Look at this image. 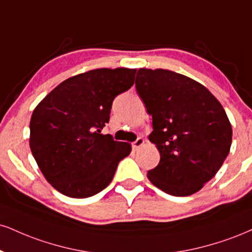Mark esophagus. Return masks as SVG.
<instances>
[{
    "mask_svg": "<svg viewBox=\"0 0 252 252\" xmlns=\"http://www.w3.org/2000/svg\"><path fill=\"white\" fill-rule=\"evenodd\" d=\"M143 144H144V139H143V137H137V139H136L134 143H132V149H134V150H138L139 148H141Z\"/></svg>",
    "mask_w": 252,
    "mask_h": 252,
    "instance_id": "34e87169",
    "label": "esophagus"
}]
</instances>
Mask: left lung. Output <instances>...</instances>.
Instances as JSON below:
<instances>
[{
	"label": "left lung",
	"instance_id": "left-lung-1",
	"mask_svg": "<svg viewBox=\"0 0 252 252\" xmlns=\"http://www.w3.org/2000/svg\"><path fill=\"white\" fill-rule=\"evenodd\" d=\"M136 90L153 116L149 139L160 155L148 178L169 195L197 192L217 174L231 147V124L222 104L198 82L164 69H139Z\"/></svg>",
	"mask_w": 252,
	"mask_h": 252
}]
</instances>
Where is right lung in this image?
<instances>
[{
	"label": "right lung",
	"instance_id": "right-lung-1",
	"mask_svg": "<svg viewBox=\"0 0 252 252\" xmlns=\"http://www.w3.org/2000/svg\"><path fill=\"white\" fill-rule=\"evenodd\" d=\"M136 69H96L59 84L30 120V149L57 191L87 198L105 189L131 145L101 130L115 97L134 84Z\"/></svg>",
	"mask_w": 252,
	"mask_h": 252
}]
</instances>
